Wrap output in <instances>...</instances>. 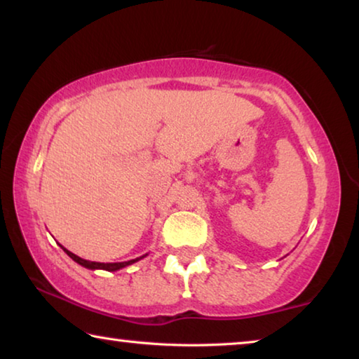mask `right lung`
I'll return each mask as SVG.
<instances>
[{
  "mask_svg": "<svg viewBox=\"0 0 359 359\" xmlns=\"http://www.w3.org/2000/svg\"><path fill=\"white\" fill-rule=\"evenodd\" d=\"M60 247H62L63 250L66 252V255H68L69 258L74 259L77 264H81V266L87 267V269H92V271H96V269H102V271L114 272V271H118V269H121V267H126V266H130V264H133V263H136V261H139V259H142V258L147 257V253H145V255H142V257H139V258H136V259L123 261V263H98V261H88V259H83V258H81V257H77V255H74V253H72V252H69L68 248H65L63 245H60Z\"/></svg>",
  "mask_w": 359,
  "mask_h": 359,
  "instance_id": "add662e5",
  "label": "right lung"
}]
</instances>
